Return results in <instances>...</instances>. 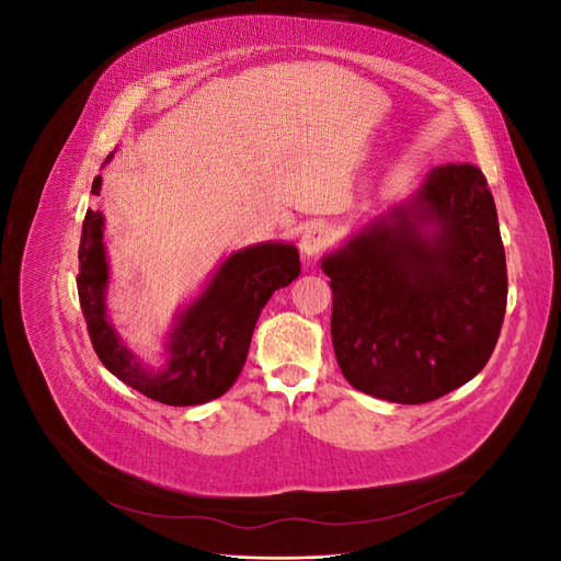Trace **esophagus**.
<instances>
[{"label": "esophagus", "mask_w": 561, "mask_h": 561, "mask_svg": "<svg viewBox=\"0 0 561 561\" xmlns=\"http://www.w3.org/2000/svg\"><path fill=\"white\" fill-rule=\"evenodd\" d=\"M332 243V231L322 225V222H311L304 227L301 231V241H299V250L307 260L318 257V254L325 250Z\"/></svg>", "instance_id": "obj_1"}]
</instances>
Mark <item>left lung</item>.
I'll use <instances>...</instances> for the list:
<instances>
[{"mask_svg": "<svg viewBox=\"0 0 561 561\" xmlns=\"http://www.w3.org/2000/svg\"><path fill=\"white\" fill-rule=\"evenodd\" d=\"M346 381L421 404L470 381L494 353L507 271L496 203L472 163L437 165L419 192L322 260Z\"/></svg>", "mask_w": 561, "mask_h": 561, "instance_id": "left-lung-1", "label": "left lung"}]
</instances>
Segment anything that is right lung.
Segmentation results:
<instances>
[{
  "label": "right lung",
  "mask_w": 561,
  "mask_h": 561,
  "mask_svg": "<svg viewBox=\"0 0 561 561\" xmlns=\"http://www.w3.org/2000/svg\"><path fill=\"white\" fill-rule=\"evenodd\" d=\"M100 184L98 175L93 196H100ZM103 227V213L87 210L77 274L79 304L100 363L116 379L163 404L190 407L225 396L245 365L252 330L266 301L299 276L297 248L257 243L229 254L206 290L178 316L168 334L165 365L149 367L126 348L107 320L110 266Z\"/></svg>",
  "instance_id": "1"
}]
</instances>
